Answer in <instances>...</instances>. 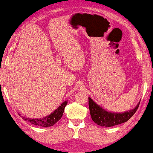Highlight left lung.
<instances>
[{
    "label": "left lung",
    "instance_id": "8db88e82",
    "mask_svg": "<svg viewBox=\"0 0 153 153\" xmlns=\"http://www.w3.org/2000/svg\"><path fill=\"white\" fill-rule=\"evenodd\" d=\"M139 104L140 102L133 110L122 113H114L104 110L91 98H88L89 110L92 120L99 126L106 127H110L127 122L136 112Z\"/></svg>",
    "mask_w": 153,
    "mask_h": 153
}]
</instances>
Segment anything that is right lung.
Masks as SVG:
<instances>
[{
	"instance_id": "add662e5",
	"label": "right lung",
	"mask_w": 153,
	"mask_h": 153,
	"mask_svg": "<svg viewBox=\"0 0 153 153\" xmlns=\"http://www.w3.org/2000/svg\"><path fill=\"white\" fill-rule=\"evenodd\" d=\"M67 101L63 102L62 104H61V105H59L54 112L51 113L49 115L46 116L45 117L40 119H30L25 117H22V118L25 121H27V122H30L31 124L36 125V126H43V127H49V126H53L55 123H57L59 120H60L61 117H62L65 108V106L67 105Z\"/></svg>"
}]
</instances>
